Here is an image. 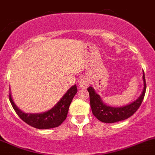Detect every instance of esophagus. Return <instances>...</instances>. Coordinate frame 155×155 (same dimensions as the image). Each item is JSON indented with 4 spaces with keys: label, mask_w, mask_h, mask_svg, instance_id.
<instances>
[{
    "label": "esophagus",
    "mask_w": 155,
    "mask_h": 155,
    "mask_svg": "<svg viewBox=\"0 0 155 155\" xmlns=\"http://www.w3.org/2000/svg\"><path fill=\"white\" fill-rule=\"evenodd\" d=\"M89 84H90V80L86 77L82 78L79 81V86L82 89H86L89 86Z\"/></svg>",
    "instance_id": "obj_1"
}]
</instances>
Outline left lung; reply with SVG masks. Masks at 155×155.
<instances>
[{
	"mask_svg": "<svg viewBox=\"0 0 155 155\" xmlns=\"http://www.w3.org/2000/svg\"><path fill=\"white\" fill-rule=\"evenodd\" d=\"M143 91L140 97L137 98V100H136L131 104L121 107H112L107 106L101 100L100 95H98L95 92L94 89L92 86H90L87 90L90 93V107H91L93 115L101 122L109 123V124L124 120H126L130 117H131L138 110L142 101H143L144 95H145L146 82L144 72L143 75Z\"/></svg>",
	"mask_w": 155,
	"mask_h": 155,
	"instance_id": "obj_1",
	"label": "left lung"
}]
</instances>
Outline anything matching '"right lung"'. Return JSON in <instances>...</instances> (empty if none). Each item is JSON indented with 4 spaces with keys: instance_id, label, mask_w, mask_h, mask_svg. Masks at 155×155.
<instances>
[{
    "instance_id": "add662e5",
    "label": "right lung",
    "mask_w": 155,
    "mask_h": 155,
    "mask_svg": "<svg viewBox=\"0 0 155 155\" xmlns=\"http://www.w3.org/2000/svg\"><path fill=\"white\" fill-rule=\"evenodd\" d=\"M77 93L76 85L69 89L61 100L51 110L41 114H25L18 108L12 100L11 93L9 100L14 110L19 117L30 126L37 129H50L57 127L66 119L71 102Z\"/></svg>"
}]
</instances>
